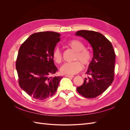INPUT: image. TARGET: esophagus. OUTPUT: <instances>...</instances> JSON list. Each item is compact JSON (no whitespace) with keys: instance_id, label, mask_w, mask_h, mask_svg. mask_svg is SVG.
Returning <instances> with one entry per match:
<instances>
[{"instance_id":"1","label":"esophagus","mask_w":130,"mask_h":130,"mask_svg":"<svg viewBox=\"0 0 130 130\" xmlns=\"http://www.w3.org/2000/svg\"><path fill=\"white\" fill-rule=\"evenodd\" d=\"M66 77H69V78H73V77H74L73 75H66Z\"/></svg>"}]
</instances>
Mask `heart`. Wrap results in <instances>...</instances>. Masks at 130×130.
Segmentation results:
<instances>
[{
  "label": "heart",
  "instance_id": "b5f03b06",
  "mask_svg": "<svg viewBox=\"0 0 130 130\" xmlns=\"http://www.w3.org/2000/svg\"><path fill=\"white\" fill-rule=\"evenodd\" d=\"M68 45L75 52L74 60L72 62H67L63 64L60 68V72L63 74L73 75L82 69V64L85 66L89 65L92 61V54L90 51L85 48V45L81 41L78 40H73L68 42ZM54 60L57 63H60L62 59V54L58 47L54 49L53 53Z\"/></svg>",
  "mask_w": 130,
  "mask_h": 130
}]
</instances>
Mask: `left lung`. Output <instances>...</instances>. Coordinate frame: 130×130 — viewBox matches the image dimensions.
I'll use <instances>...</instances> for the list:
<instances>
[{
    "label": "left lung",
    "instance_id": "obj_1",
    "mask_svg": "<svg viewBox=\"0 0 130 130\" xmlns=\"http://www.w3.org/2000/svg\"><path fill=\"white\" fill-rule=\"evenodd\" d=\"M76 36L86 39L91 45L93 57L86 73L84 84L77 87V92L86 98L100 95L111 85L115 77L116 54L112 44L103 34L94 31L80 30Z\"/></svg>",
    "mask_w": 130,
    "mask_h": 130
}]
</instances>
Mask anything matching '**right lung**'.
Instances as JSON below:
<instances>
[{"label": "right lung", "instance_id": "right-lung-1", "mask_svg": "<svg viewBox=\"0 0 130 130\" xmlns=\"http://www.w3.org/2000/svg\"><path fill=\"white\" fill-rule=\"evenodd\" d=\"M61 35L53 31L33 34L19 49L15 63L21 88L32 98L43 100L56 92L61 76H52L57 71L53 53Z\"/></svg>", "mask_w": 130, "mask_h": 130}]
</instances>
